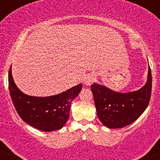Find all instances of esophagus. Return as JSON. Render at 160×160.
Listing matches in <instances>:
<instances>
[{
    "label": "esophagus",
    "mask_w": 160,
    "mask_h": 160,
    "mask_svg": "<svg viewBox=\"0 0 160 160\" xmlns=\"http://www.w3.org/2000/svg\"><path fill=\"white\" fill-rule=\"evenodd\" d=\"M93 81H94L93 75H91V74L87 75V76L85 77V79H84V83L87 86H90Z\"/></svg>",
    "instance_id": "1"
}]
</instances>
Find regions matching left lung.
<instances>
[{"instance_id":"1","label":"left lung","mask_w":160,"mask_h":160,"mask_svg":"<svg viewBox=\"0 0 160 160\" xmlns=\"http://www.w3.org/2000/svg\"><path fill=\"white\" fill-rule=\"evenodd\" d=\"M147 81L142 88L122 93L94 83L91 86L98 118L108 128H122L139 118L148 106L152 91V76L148 68Z\"/></svg>"}]
</instances>
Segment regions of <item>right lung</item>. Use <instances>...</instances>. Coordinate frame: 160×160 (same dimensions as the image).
<instances>
[{"mask_svg": "<svg viewBox=\"0 0 160 160\" xmlns=\"http://www.w3.org/2000/svg\"><path fill=\"white\" fill-rule=\"evenodd\" d=\"M9 91L17 113L26 123L42 131L61 129L69 118L72 100L81 91V83L52 96L37 97L21 92L13 81L11 66L8 74Z\"/></svg>", "mask_w": 160, "mask_h": 160, "instance_id": "obj_1", "label": "right lung"}]
</instances>
